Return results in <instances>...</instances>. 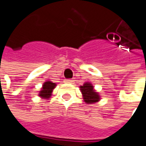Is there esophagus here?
<instances>
[{"mask_svg": "<svg viewBox=\"0 0 146 146\" xmlns=\"http://www.w3.org/2000/svg\"><path fill=\"white\" fill-rule=\"evenodd\" d=\"M65 82H66V83H69V84H71V83H73V82H74V80H71V79H66V80H65Z\"/></svg>", "mask_w": 146, "mask_h": 146, "instance_id": "34e87169", "label": "esophagus"}]
</instances>
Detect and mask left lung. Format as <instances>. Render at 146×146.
<instances>
[{"label": "left lung", "instance_id": "1", "mask_svg": "<svg viewBox=\"0 0 146 146\" xmlns=\"http://www.w3.org/2000/svg\"><path fill=\"white\" fill-rule=\"evenodd\" d=\"M80 88L83 95L84 101L86 104H93V103L98 102L100 99L99 93L96 91L94 86L90 83L86 82L83 86H80Z\"/></svg>", "mask_w": 146, "mask_h": 146}]
</instances>
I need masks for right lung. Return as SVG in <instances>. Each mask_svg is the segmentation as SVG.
<instances>
[{
	"label": "right lung",
	"instance_id": "right-lung-1",
	"mask_svg": "<svg viewBox=\"0 0 146 146\" xmlns=\"http://www.w3.org/2000/svg\"><path fill=\"white\" fill-rule=\"evenodd\" d=\"M56 84L53 83L52 81H50V80L46 81L42 86L41 90L39 92L40 93L39 96H40L42 99H49L51 96L53 90L56 87Z\"/></svg>",
	"mask_w": 146,
	"mask_h": 146
}]
</instances>
